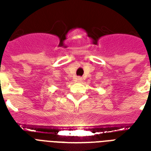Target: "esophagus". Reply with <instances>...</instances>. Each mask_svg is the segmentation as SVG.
Listing matches in <instances>:
<instances>
[{"instance_id":"obj_1","label":"esophagus","mask_w":151,"mask_h":151,"mask_svg":"<svg viewBox=\"0 0 151 151\" xmlns=\"http://www.w3.org/2000/svg\"><path fill=\"white\" fill-rule=\"evenodd\" d=\"M76 82H82V78H81V77H78V78H76Z\"/></svg>"}]
</instances>
